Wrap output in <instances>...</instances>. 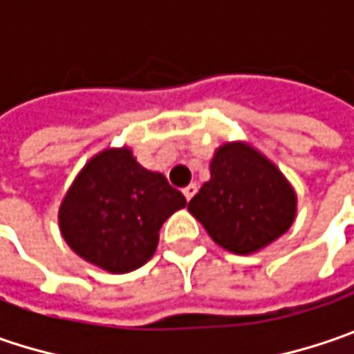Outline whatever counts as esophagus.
<instances>
[{
  "mask_svg": "<svg viewBox=\"0 0 354 354\" xmlns=\"http://www.w3.org/2000/svg\"><path fill=\"white\" fill-rule=\"evenodd\" d=\"M196 192H198V186H196V184H190V186H186V188L182 190V194H184V198H186L188 202L192 200V196Z\"/></svg>",
  "mask_w": 354,
  "mask_h": 354,
  "instance_id": "esophagus-1",
  "label": "esophagus"
}]
</instances>
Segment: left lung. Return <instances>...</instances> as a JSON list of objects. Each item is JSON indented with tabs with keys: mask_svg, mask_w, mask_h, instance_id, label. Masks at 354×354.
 <instances>
[{
	"mask_svg": "<svg viewBox=\"0 0 354 354\" xmlns=\"http://www.w3.org/2000/svg\"><path fill=\"white\" fill-rule=\"evenodd\" d=\"M220 248L255 254L283 236L297 196L281 170L245 142H225L209 162V180L188 204Z\"/></svg>",
	"mask_w": 354,
	"mask_h": 354,
	"instance_id": "obj_1",
	"label": "left lung"
}]
</instances>
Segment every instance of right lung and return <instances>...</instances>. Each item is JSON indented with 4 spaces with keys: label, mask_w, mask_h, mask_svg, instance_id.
Wrapping results in <instances>:
<instances>
[{
    "label": "right lung",
    "mask_w": 354,
    "mask_h": 354,
    "mask_svg": "<svg viewBox=\"0 0 354 354\" xmlns=\"http://www.w3.org/2000/svg\"><path fill=\"white\" fill-rule=\"evenodd\" d=\"M186 198L142 168L131 148H106L86 162L59 207L69 248L111 273H129L156 252L158 232Z\"/></svg>",
    "instance_id": "add662e5"
}]
</instances>
